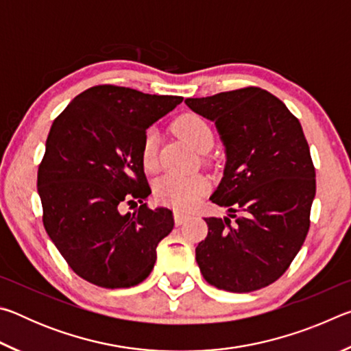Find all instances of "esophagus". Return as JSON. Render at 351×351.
I'll return each mask as SVG.
<instances>
[{
	"instance_id": "obj_1",
	"label": "esophagus",
	"mask_w": 351,
	"mask_h": 351,
	"mask_svg": "<svg viewBox=\"0 0 351 351\" xmlns=\"http://www.w3.org/2000/svg\"><path fill=\"white\" fill-rule=\"evenodd\" d=\"M187 219H189L187 213L180 212V210H175V224H176V226H181L182 223H186Z\"/></svg>"
}]
</instances>
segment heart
<instances>
[{"mask_svg":"<svg viewBox=\"0 0 351 351\" xmlns=\"http://www.w3.org/2000/svg\"><path fill=\"white\" fill-rule=\"evenodd\" d=\"M176 134L182 138L195 150L204 153L213 144V133L209 123L203 117L192 112L180 116L173 123ZM156 133L148 130L142 141L141 159L147 171L158 167V145ZM207 187V182L201 176H180L169 173L159 178L154 184V197L161 203L173 206L176 209H189Z\"/></svg>","mask_w":351,"mask_h":351,"instance_id":"heart-1","label":"heart"}]
</instances>
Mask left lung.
Here are the masks:
<instances>
[{"label": "left lung", "mask_w": 351, "mask_h": 351, "mask_svg": "<svg viewBox=\"0 0 351 351\" xmlns=\"http://www.w3.org/2000/svg\"><path fill=\"white\" fill-rule=\"evenodd\" d=\"M186 105L215 122L226 165L210 199L236 218H204L209 232L195 249L201 274L230 293L268 287L310 229L316 171L304 130L282 100L255 86Z\"/></svg>", "instance_id": "1"}]
</instances>
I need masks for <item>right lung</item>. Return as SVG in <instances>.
Here are the masks:
<instances>
[{
  "instance_id": "obj_1",
  "label": "right lung",
  "mask_w": 351,
  "mask_h": 351,
  "mask_svg": "<svg viewBox=\"0 0 351 351\" xmlns=\"http://www.w3.org/2000/svg\"><path fill=\"white\" fill-rule=\"evenodd\" d=\"M182 102L99 85L79 94L52 123L38 167L43 224L77 276L102 288H130L150 276L156 247L173 229L152 193L141 150L147 128ZM141 203L122 216L123 200Z\"/></svg>"
}]
</instances>
